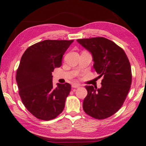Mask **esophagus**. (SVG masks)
Here are the masks:
<instances>
[{"instance_id":"obj_1","label":"esophagus","mask_w":146,"mask_h":146,"mask_svg":"<svg viewBox=\"0 0 146 146\" xmlns=\"http://www.w3.org/2000/svg\"><path fill=\"white\" fill-rule=\"evenodd\" d=\"M79 87H80L79 84H72V88H78Z\"/></svg>"}]
</instances>
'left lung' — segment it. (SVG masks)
Returning <instances> with one entry per match:
<instances>
[{
	"instance_id": "left-lung-1",
	"label": "left lung",
	"mask_w": 146,
	"mask_h": 146,
	"mask_svg": "<svg viewBox=\"0 0 146 146\" xmlns=\"http://www.w3.org/2000/svg\"><path fill=\"white\" fill-rule=\"evenodd\" d=\"M77 41L91 52L99 78L103 77L100 89L86 86L87 95L83 109L96 119L111 117L121 109L130 90L132 72L130 62L122 48L102 37L80 38Z\"/></svg>"
}]
</instances>
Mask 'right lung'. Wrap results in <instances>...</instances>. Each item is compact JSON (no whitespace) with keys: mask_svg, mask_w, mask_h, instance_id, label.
Segmentation results:
<instances>
[{"mask_svg":"<svg viewBox=\"0 0 146 146\" xmlns=\"http://www.w3.org/2000/svg\"><path fill=\"white\" fill-rule=\"evenodd\" d=\"M73 40H46L29 47L16 73L19 94L24 106L38 119L50 121L62 113L71 90L69 83L53 87L52 72L62 65Z\"/></svg>","mask_w":146,"mask_h":146,"instance_id":"1","label":"right lung"}]
</instances>
